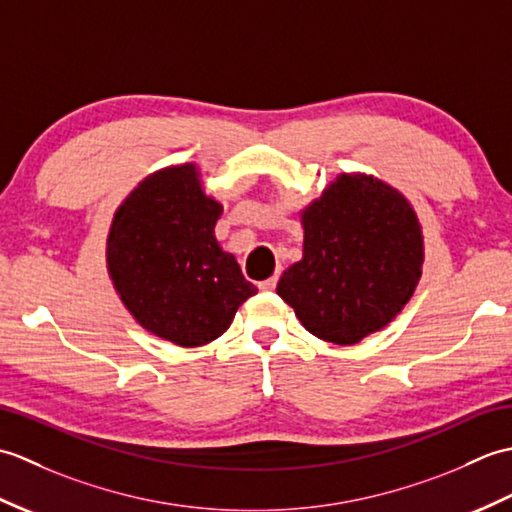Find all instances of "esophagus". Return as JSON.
<instances>
[{
  "label": "esophagus",
  "instance_id": "obj_1",
  "mask_svg": "<svg viewBox=\"0 0 512 512\" xmlns=\"http://www.w3.org/2000/svg\"><path fill=\"white\" fill-rule=\"evenodd\" d=\"M275 286H277V275H275V277H270V279L259 281V290H264V292L275 290Z\"/></svg>",
  "mask_w": 512,
  "mask_h": 512
}]
</instances>
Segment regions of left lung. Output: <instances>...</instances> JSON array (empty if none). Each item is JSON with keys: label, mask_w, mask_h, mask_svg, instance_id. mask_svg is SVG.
<instances>
[{"label": "left lung", "mask_w": 512, "mask_h": 512, "mask_svg": "<svg viewBox=\"0 0 512 512\" xmlns=\"http://www.w3.org/2000/svg\"><path fill=\"white\" fill-rule=\"evenodd\" d=\"M303 255L277 295L310 334L354 345L394 321L416 292L424 264L422 224L385 180L339 173L301 211Z\"/></svg>", "instance_id": "1"}]
</instances>
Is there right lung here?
Masks as SVG:
<instances>
[{
    "mask_svg": "<svg viewBox=\"0 0 512 512\" xmlns=\"http://www.w3.org/2000/svg\"><path fill=\"white\" fill-rule=\"evenodd\" d=\"M195 162L158 169L118 206L105 242L118 299L149 334L200 347L228 330L257 295L215 237L224 206L206 195Z\"/></svg>",
    "mask_w": 512,
    "mask_h": 512,
    "instance_id": "right-lung-1",
    "label": "right lung"
}]
</instances>
